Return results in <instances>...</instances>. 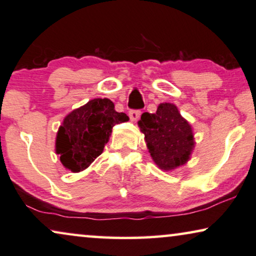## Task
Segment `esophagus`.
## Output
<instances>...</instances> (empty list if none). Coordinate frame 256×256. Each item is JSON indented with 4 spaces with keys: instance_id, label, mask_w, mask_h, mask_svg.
<instances>
[{
    "instance_id": "34e87169",
    "label": "esophagus",
    "mask_w": 256,
    "mask_h": 256,
    "mask_svg": "<svg viewBox=\"0 0 256 256\" xmlns=\"http://www.w3.org/2000/svg\"><path fill=\"white\" fill-rule=\"evenodd\" d=\"M140 113H142V112H140V110H129V116H130V119L132 121H136L140 118Z\"/></svg>"
}]
</instances>
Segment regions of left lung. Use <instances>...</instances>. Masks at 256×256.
<instances>
[{
  "mask_svg": "<svg viewBox=\"0 0 256 256\" xmlns=\"http://www.w3.org/2000/svg\"><path fill=\"white\" fill-rule=\"evenodd\" d=\"M138 126L151 157L162 170L176 168L190 159L194 136L176 105L160 104L156 113H143Z\"/></svg>",
  "mask_w": 256,
  "mask_h": 256,
  "instance_id": "8db88e82",
  "label": "left lung"
}]
</instances>
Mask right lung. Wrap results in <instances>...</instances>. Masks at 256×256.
<instances>
[{
    "mask_svg": "<svg viewBox=\"0 0 256 256\" xmlns=\"http://www.w3.org/2000/svg\"><path fill=\"white\" fill-rule=\"evenodd\" d=\"M126 121L128 116L116 112L107 98L94 99L72 110L66 116L56 137L61 162L72 172L83 171L102 154L114 126Z\"/></svg>",
    "mask_w": 256,
    "mask_h": 256,
    "instance_id": "add662e5",
    "label": "right lung"
}]
</instances>
